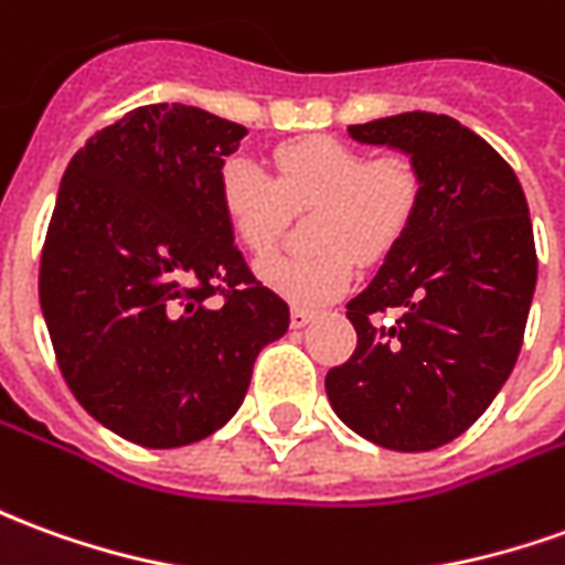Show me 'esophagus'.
I'll return each instance as SVG.
<instances>
[{
	"label": "esophagus",
	"instance_id": "esophagus-1",
	"mask_svg": "<svg viewBox=\"0 0 565 565\" xmlns=\"http://www.w3.org/2000/svg\"><path fill=\"white\" fill-rule=\"evenodd\" d=\"M311 318H315V311H311V309H299V306H296V309L290 311V327H294V330H299V327H306V323H311Z\"/></svg>",
	"mask_w": 565,
	"mask_h": 565
}]
</instances>
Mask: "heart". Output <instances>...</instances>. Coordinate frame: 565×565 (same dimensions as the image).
<instances>
[{"instance_id": "obj_1", "label": "heart", "mask_w": 565, "mask_h": 565, "mask_svg": "<svg viewBox=\"0 0 565 565\" xmlns=\"http://www.w3.org/2000/svg\"><path fill=\"white\" fill-rule=\"evenodd\" d=\"M216 195L235 242L266 256L290 223L306 220L309 254L259 263V278L296 306H321L349 290L354 256L376 263L401 242L422 199V177L401 152L370 159L333 137H309L275 152V177L244 156L216 171Z\"/></svg>"}]
</instances>
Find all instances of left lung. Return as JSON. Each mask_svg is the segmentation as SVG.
<instances>
[{
  "mask_svg": "<svg viewBox=\"0 0 565 565\" xmlns=\"http://www.w3.org/2000/svg\"><path fill=\"white\" fill-rule=\"evenodd\" d=\"M349 134L409 152L422 199L349 302L358 349L327 373V397L379 447L437 449L487 413L523 345L539 271L526 195L511 164L456 118L401 113Z\"/></svg>",
  "mask_w": 565,
  "mask_h": 565,
  "instance_id": "left-lung-1",
  "label": "left lung"
}]
</instances>
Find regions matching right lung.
Returning a JSON list of instances; mask_svg holds the SVG:
<instances>
[{"label":"right lung","instance_id":"1","mask_svg":"<svg viewBox=\"0 0 565 565\" xmlns=\"http://www.w3.org/2000/svg\"><path fill=\"white\" fill-rule=\"evenodd\" d=\"M244 125L137 106L78 149L51 214L39 302L76 401L149 449L195 444L242 406L290 309L232 242L216 171Z\"/></svg>","mask_w":565,"mask_h":565}]
</instances>
